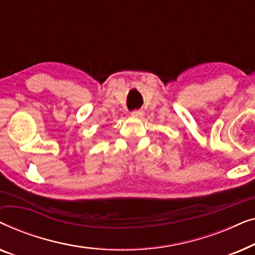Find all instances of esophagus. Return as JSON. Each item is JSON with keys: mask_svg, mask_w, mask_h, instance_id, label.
Segmentation results:
<instances>
[{"mask_svg": "<svg viewBox=\"0 0 255 255\" xmlns=\"http://www.w3.org/2000/svg\"><path fill=\"white\" fill-rule=\"evenodd\" d=\"M131 116L132 117H135V118H140L142 116V111L141 110H134L131 113Z\"/></svg>", "mask_w": 255, "mask_h": 255, "instance_id": "1", "label": "esophagus"}]
</instances>
